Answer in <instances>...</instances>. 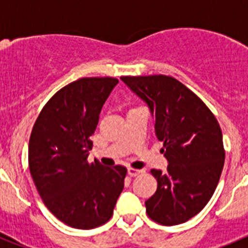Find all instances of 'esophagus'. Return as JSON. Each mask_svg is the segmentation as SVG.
Segmentation results:
<instances>
[{"instance_id":"1","label":"esophagus","mask_w":248,"mask_h":248,"mask_svg":"<svg viewBox=\"0 0 248 248\" xmlns=\"http://www.w3.org/2000/svg\"><path fill=\"white\" fill-rule=\"evenodd\" d=\"M140 174V170H138V169H134V168H128V175L131 177L137 176V175Z\"/></svg>"}]
</instances>
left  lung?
<instances>
[{
  "instance_id": "8db88e82",
  "label": "left lung",
  "mask_w": 248,
  "mask_h": 248,
  "mask_svg": "<svg viewBox=\"0 0 248 248\" xmlns=\"http://www.w3.org/2000/svg\"><path fill=\"white\" fill-rule=\"evenodd\" d=\"M122 80L148 105L168 160L165 171H150L157 189L145 201L148 216L165 226L186 222L205 207L220 180L225 161L220 125L205 103L172 77Z\"/></svg>"
}]
</instances>
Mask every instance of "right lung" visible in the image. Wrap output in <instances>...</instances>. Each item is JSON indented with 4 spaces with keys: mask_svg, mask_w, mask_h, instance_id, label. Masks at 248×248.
<instances>
[{
    "mask_svg": "<svg viewBox=\"0 0 248 248\" xmlns=\"http://www.w3.org/2000/svg\"><path fill=\"white\" fill-rule=\"evenodd\" d=\"M119 80L82 78L57 92L34 123L28 145L30 171L43 202L58 220L79 230L113 215L126 169L87 161L103 104Z\"/></svg>",
    "mask_w": 248,
    "mask_h": 248,
    "instance_id": "add662e5",
    "label": "right lung"
}]
</instances>
